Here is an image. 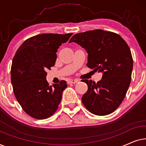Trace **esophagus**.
Listing matches in <instances>:
<instances>
[{"label":"esophagus","instance_id":"esophagus-1","mask_svg":"<svg viewBox=\"0 0 146 146\" xmlns=\"http://www.w3.org/2000/svg\"><path fill=\"white\" fill-rule=\"evenodd\" d=\"M78 81L79 80L78 79H71L68 81V83L69 84H76V83H77Z\"/></svg>","mask_w":146,"mask_h":146}]
</instances>
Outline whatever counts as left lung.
<instances>
[{
    "label": "left lung",
    "mask_w": 146,
    "mask_h": 146,
    "mask_svg": "<svg viewBox=\"0 0 146 146\" xmlns=\"http://www.w3.org/2000/svg\"><path fill=\"white\" fill-rule=\"evenodd\" d=\"M72 42L88 54L87 66L103 74L97 83L82 80L88 85L82 98L83 104L93 114L112 113L122 102L130 84L133 58L128 45L117 34L101 29L74 35L69 42Z\"/></svg>",
    "instance_id": "8db88e82"
}]
</instances>
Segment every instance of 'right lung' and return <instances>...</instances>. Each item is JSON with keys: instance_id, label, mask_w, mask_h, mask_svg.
Instances as JSON below:
<instances>
[{"instance_id": "obj_1", "label": "right lung", "mask_w": 146, "mask_h": 146, "mask_svg": "<svg viewBox=\"0 0 146 146\" xmlns=\"http://www.w3.org/2000/svg\"><path fill=\"white\" fill-rule=\"evenodd\" d=\"M72 35L50 33L31 37L13 58L11 78L14 94L23 110L34 118H48L58 108L66 82L49 86L46 70L54 66L59 46Z\"/></svg>"}]
</instances>
